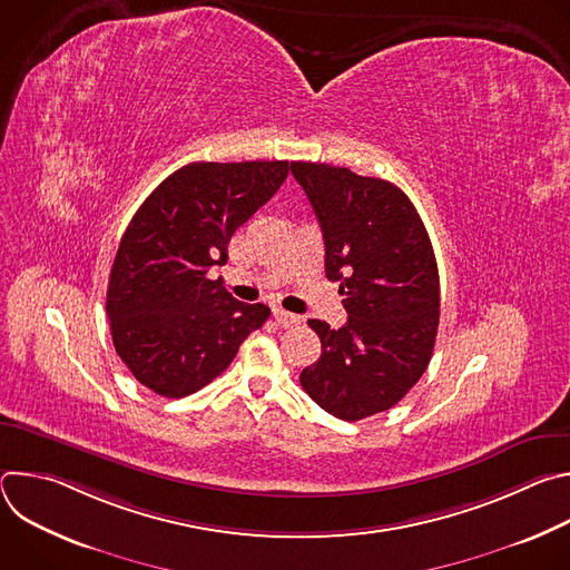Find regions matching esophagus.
I'll return each mask as SVG.
<instances>
[{
  "label": "esophagus",
  "mask_w": 570,
  "mask_h": 570,
  "mask_svg": "<svg viewBox=\"0 0 570 570\" xmlns=\"http://www.w3.org/2000/svg\"><path fill=\"white\" fill-rule=\"evenodd\" d=\"M275 320H277L279 327H295V324L302 322L299 315L288 313V311H282V308H275Z\"/></svg>",
  "instance_id": "1"
}]
</instances>
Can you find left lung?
Here are the masks:
<instances>
[{
	"label": "left lung",
	"instance_id": "left-lung-1",
	"mask_svg": "<svg viewBox=\"0 0 570 570\" xmlns=\"http://www.w3.org/2000/svg\"><path fill=\"white\" fill-rule=\"evenodd\" d=\"M324 238V273L341 282L347 324L308 320L322 354L299 374L338 420L383 413L426 372L440 324V275L429 232L396 185L345 167L291 161Z\"/></svg>",
	"mask_w": 570,
	"mask_h": 570
}]
</instances>
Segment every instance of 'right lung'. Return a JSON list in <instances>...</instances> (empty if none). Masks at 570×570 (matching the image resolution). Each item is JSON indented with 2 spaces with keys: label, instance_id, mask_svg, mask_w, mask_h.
<instances>
[{
  "label": "right lung",
  "instance_id": "right-lung-1",
  "mask_svg": "<svg viewBox=\"0 0 570 570\" xmlns=\"http://www.w3.org/2000/svg\"><path fill=\"white\" fill-rule=\"evenodd\" d=\"M275 161H191L135 212L110 271L106 311L112 343L132 376L180 399L214 381L240 343L268 320L266 304L234 299L209 271L227 243L282 187Z\"/></svg>",
  "mask_w": 570,
  "mask_h": 570
}]
</instances>
